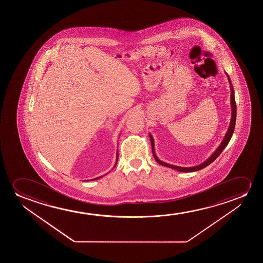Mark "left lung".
<instances>
[{
    "mask_svg": "<svg viewBox=\"0 0 263 263\" xmlns=\"http://www.w3.org/2000/svg\"><path fill=\"white\" fill-rule=\"evenodd\" d=\"M226 73H227V72H226ZM227 78H228L229 84H230L232 117H231V121L229 127H228L227 134H226V136L223 137V141H222V143L220 144L219 146L216 148V151L214 152L212 155L209 156V158L206 159L205 162H202L200 164H198V165L196 166H192V167H180V166L173 165V164H170V163H167V162H162V161H161V160L157 157V155L155 154V141H154V138H153V136H152L151 134H149L150 140H151L153 155H154L155 161L158 162V163H160L161 165L165 166V167H168V168H171V169L176 170L178 172H182V173H192V172H196V171H199V170L204 169L205 167L209 165L210 163H212V162H214V161H215L218 156H219L220 154L223 152V149L227 147V145L228 144V143L230 142L232 136H233V133H234V126H235V120H236V103H235V100H234V87L232 85L230 77H229V76H228L227 73Z\"/></svg>",
    "mask_w": 263,
    "mask_h": 263,
    "instance_id": "1",
    "label": "left lung"
}]
</instances>
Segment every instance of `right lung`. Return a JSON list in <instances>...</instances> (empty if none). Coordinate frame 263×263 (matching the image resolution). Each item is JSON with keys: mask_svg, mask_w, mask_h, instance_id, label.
Listing matches in <instances>:
<instances>
[{"mask_svg": "<svg viewBox=\"0 0 263 263\" xmlns=\"http://www.w3.org/2000/svg\"><path fill=\"white\" fill-rule=\"evenodd\" d=\"M118 159H119V152L117 151V158H116L115 165H114V167H113V168H115V166L117 165V162H118ZM105 175H107V174H105ZM100 178H102V176L98 177V178H95V179H93V180H98V179H100Z\"/></svg>", "mask_w": 263, "mask_h": 263, "instance_id": "add662e5", "label": "right lung"}]
</instances>
